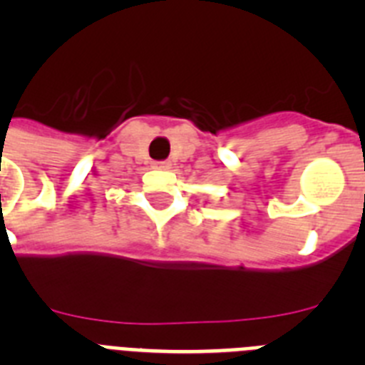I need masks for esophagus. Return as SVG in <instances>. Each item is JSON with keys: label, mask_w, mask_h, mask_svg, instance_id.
I'll return each instance as SVG.
<instances>
[{"label": "esophagus", "mask_w": 365, "mask_h": 365, "mask_svg": "<svg viewBox=\"0 0 365 365\" xmlns=\"http://www.w3.org/2000/svg\"><path fill=\"white\" fill-rule=\"evenodd\" d=\"M155 168H157V170H168V168H170V163H166V160H163V163H155Z\"/></svg>", "instance_id": "1"}]
</instances>
